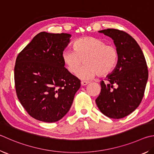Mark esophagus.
Returning a JSON list of instances; mask_svg holds the SVG:
<instances>
[{
  "instance_id": "1",
  "label": "esophagus",
  "mask_w": 154,
  "mask_h": 154,
  "mask_svg": "<svg viewBox=\"0 0 154 154\" xmlns=\"http://www.w3.org/2000/svg\"><path fill=\"white\" fill-rule=\"evenodd\" d=\"M81 84H82V86H85V85H87L88 84V82H81Z\"/></svg>"
}]
</instances>
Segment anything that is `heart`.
<instances>
[{"mask_svg": "<svg viewBox=\"0 0 154 154\" xmlns=\"http://www.w3.org/2000/svg\"><path fill=\"white\" fill-rule=\"evenodd\" d=\"M73 50H65L62 60L71 74L78 71L83 63L85 65L78 73L83 79H89L96 75L106 77L112 72L119 62V52L115 46L106 44L105 41L94 37H84L77 40Z\"/></svg>", "mask_w": 154, "mask_h": 154, "instance_id": "b5f03b06", "label": "heart"}]
</instances>
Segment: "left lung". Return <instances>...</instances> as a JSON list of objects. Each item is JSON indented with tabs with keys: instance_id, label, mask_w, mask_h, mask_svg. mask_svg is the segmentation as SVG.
I'll list each match as a JSON object with an SVG mask.
<instances>
[{
	"instance_id": "8db88e82",
	"label": "left lung",
	"mask_w": 154,
	"mask_h": 154,
	"mask_svg": "<svg viewBox=\"0 0 154 154\" xmlns=\"http://www.w3.org/2000/svg\"><path fill=\"white\" fill-rule=\"evenodd\" d=\"M114 40L119 52L115 69L100 83L101 91L96 100L100 112L111 119L128 116L140 104L148 79L143 53L135 39L123 31H99Z\"/></svg>"
}]
</instances>
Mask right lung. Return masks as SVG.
<instances>
[{
  "mask_svg": "<svg viewBox=\"0 0 154 154\" xmlns=\"http://www.w3.org/2000/svg\"><path fill=\"white\" fill-rule=\"evenodd\" d=\"M69 33H39L19 52L14 68L16 94L33 119L59 121L68 112L80 80L65 67L62 53Z\"/></svg>",
  "mask_w": 154,
  "mask_h": 154,
  "instance_id": "1",
  "label": "right lung"
}]
</instances>
